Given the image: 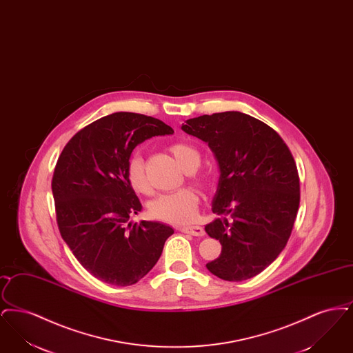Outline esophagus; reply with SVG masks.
I'll use <instances>...</instances> for the list:
<instances>
[{"label":"esophagus","instance_id":"obj_1","mask_svg":"<svg viewBox=\"0 0 353 353\" xmlns=\"http://www.w3.org/2000/svg\"><path fill=\"white\" fill-rule=\"evenodd\" d=\"M179 230L186 233V234L194 235V236L205 235V230L202 229L201 226H181V228H179Z\"/></svg>","mask_w":353,"mask_h":353}]
</instances>
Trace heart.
Here are the masks:
<instances>
[{
    "label": "heart",
    "mask_w": 353,
    "mask_h": 353,
    "mask_svg": "<svg viewBox=\"0 0 353 353\" xmlns=\"http://www.w3.org/2000/svg\"><path fill=\"white\" fill-rule=\"evenodd\" d=\"M169 151L174 156L177 163L185 172H193L199 168L201 156L196 148L186 143H174L169 147ZM194 180L202 184L201 176H193ZM128 184L139 194H148L150 185L145 179L144 161L141 156L134 154L127 165ZM199 208V196L190 188H183L176 192L160 194L150 203L148 210L153 219L169 223H185L194 219Z\"/></svg>",
    "instance_id": "heart-1"
}]
</instances>
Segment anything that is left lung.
Returning a JSON list of instances; mask_svg holds the SVG:
<instances>
[{"instance_id":"obj_1","label":"left lung","mask_w":353,"mask_h":353,"mask_svg":"<svg viewBox=\"0 0 353 353\" xmlns=\"http://www.w3.org/2000/svg\"><path fill=\"white\" fill-rule=\"evenodd\" d=\"M181 130L208 143L219 163L205 226L222 250L206 269L229 282L258 275L285 249L299 209V174L283 139L250 115L228 111L189 119Z\"/></svg>"}]
</instances>
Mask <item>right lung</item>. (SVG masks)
I'll return each instance as SVG.
<instances>
[{
  "label": "right lung",
  "instance_id": "right-lung-1",
  "mask_svg": "<svg viewBox=\"0 0 353 353\" xmlns=\"http://www.w3.org/2000/svg\"><path fill=\"white\" fill-rule=\"evenodd\" d=\"M173 134L159 119L115 112L74 134L52 176L57 222L78 262L101 282L131 285L157 263L173 229L130 222L143 206L127 180L136 145Z\"/></svg>",
  "mask_w": 353,
  "mask_h": 353
}]
</instances>
